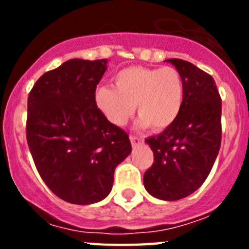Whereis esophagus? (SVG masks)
I'll return each instance as SVG.
<instances>
[{"mask_svg":"<svg viewBox=\"0 0 249 249\" xmlns=\"http://www.w3.org/2000/svg\"><path fill=\"white\" fill-rule=\"evenodd\" d=\"M129 140H131V143L133 147L140 146V144L143 142V140H142L141 137H137V136H131V137H129Z\"/></svg>","mask_w":249,"mask_h":249,"instance_id":"34e87169","label":"esophagus"}]
</instances>
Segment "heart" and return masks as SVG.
Returning <instances> with one entry per match:
<instances>
[{"label": "heart", "mask_w": 249, "mask_h": 249, "mask_svg": "<svg viewBox=\"0 0 249 249\" xmlns=\"http://www.w3.org/2000/svg\"><path fill=\"white\" fill-rule=\"evenodd\" d=\"M114 87L100 86L94 105L103 117L122 127L133 116L137 105V126L155 131L169 127L181 113L184 83L175 67H127L114 77Z\"/></svg>", "instance_id": "b5f03b06"}]
</instances>
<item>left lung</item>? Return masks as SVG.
<instances>
[{
  "label": "left lung",
  "mask_w": 249,
  "mask_h": 249,
  "mask_svg": "<svg viewBox=\"0 0 249 249\" xmlns=\"http://www.w3.org/2000/svg\"><path fill=\"white\" fill-rule=\"evenodd\" d=\"M167 62L183 78V105L171 126L146 140L155 162L143 184L156 198L177 201L198 190L212 169L221 147L222 100L211 74L183 59Z\"/></svg>",
  "instance_id": "1"
}]
</instances>
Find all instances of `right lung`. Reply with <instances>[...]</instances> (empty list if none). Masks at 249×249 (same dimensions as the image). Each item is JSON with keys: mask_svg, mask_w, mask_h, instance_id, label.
Masks as SVG:
<instances>
[{"mask_svg": "<svg viewBox=\"0 0 249 249\" xmlns=\"http://www.w3.org/2000/svg\"><path fill=\"white\" fill-rule=\"evenodd\" d=\"M106 70L107 59H70L39 77L28 94L31 155L48 188L70 203L105 199L114 169L132 151L128 135L94 105Z\"/></svg>", "mask_w": 249, "mask_h": 249, "instance_id": "1", "label": "right lung"}]
</instances>
